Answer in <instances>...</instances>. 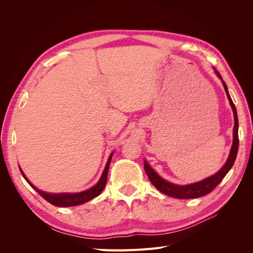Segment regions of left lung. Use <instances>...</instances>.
<instances>
[{"label": "left lung", "mask_w": 253, "mask_h": 253, "mask_svg": "<svg viewBox=\"0 0 253 253\" xmlns=\"http://www.w3.org/2000/svg\"><path fill=\"white\" fill-rule=\"evenodd\" d=\"M214 72H215L217 77L221 80V83H223L225 91L228 97L229 103L231 105V109L233 112V116H234V126H233V141H232V147L230 150V153H229V156L227 162L223 166L221 169L216 172L215 174H213L209 177H207L201 181L193 182V183H189V185H176V183L170 182L166 179H164L162 176H159L155 170L148 164L147 160H144V170L145 173H147L148 177L150 181L152 182V185L154 186L157 190H159L160 192H163L166 195H169L171 197L175 198H180V200H188V198H197V197H202L204 195H207L210 193L211 191L215 188L218 183L223 180V178L226 176V174L230 171L232 168L236 154H237V150H239V119H237V113L235 105L232 101V99L229 95L228 87L226 85V83L223 81V78L219 75V73L213 67Z\"/></svg>", "instance_id": "left-lung-1"}]
</instances>
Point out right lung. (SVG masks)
I'll use <instances>...</instances> for the list:
<instances>
[{"label": "right lung", "instance_id": "1", "mask_svg": "<svg viewBox=\"0 0 253 253\" xmlns=\"http://www.w3.org/2000/svg\"><path fill=\"white\" fill-rule=\"evenodd\" d=\"M113 154H114V152L111 153L108 162H106V165L104 167V170L96 185L85 191H82V192H77V193H48V192H45V191L39 190L28 180L26 175L23 173L21 168L20 167L19 168H20V171L23 175V177L25 178V180L44 198L45 201H47L51 205L57 206V207H74V206L82 205L90 200H93V198H95L96 196H98L102 192L105 185H106V180H108V172H109V168H110Z\"/></svg>", "mask_w": 253, "mask_h": 253}]
</instances>
